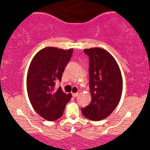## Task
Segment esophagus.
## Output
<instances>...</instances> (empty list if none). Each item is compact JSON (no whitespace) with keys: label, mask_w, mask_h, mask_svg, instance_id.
<instances>
[{"label":"esophagus","mask_w":150,"mask_h":150,"mask_svg":"<svg viewBox=\"0 0 150 150\" xmlns=\"http://www.w3.org/2000/svg\"><path fill=\"white\" fill-rule=\"evenodd\" d=\"M78 94H79V93L77 92V93H73V94H72V95H73V97H76L78 96Z\"/></svg>","instance_id":"1"}]
</instances>
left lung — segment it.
Instances as JSON below:
<instances>
[{
    "label": "left lung",
    "instance_id": "1",
    "mask_svg": "<svg viewBox=\"0 0 150 150\" xmlns=\"http://www.w3.org/2000/svg\"><path fill=\"white\" fill-rule=\"evenodd\" d=\"M84 52L89 59L92 101L81 111L87 118L97 121L107 118L118 106L123 91V78L116 60L106 50L91 48Z\"/></svg>",
    "mask_w": 150,
    "mask_h": 150
}]
</instances>
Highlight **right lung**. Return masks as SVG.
Here are the masks:
<instances>
[{"mask_svg":"<svg viewBox=\"0 0 150 150\" xmlns=\"http://www.w3.org/2000/svg\"><path fill=\"white\" fill-rule=\"evenodd\" d=\"M73 49L63 50L46 47L38 52L31 62L27 76L29 99L38 114L53 121L61 118L65 105L71 99L56 82L61 81L62 75L72 56Z\"/></svg>","mask_w":150,"mask_h":150,"instance_id":"right-lung-1","label":"right lung"}]
</instances>
